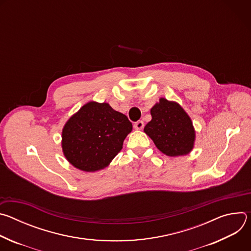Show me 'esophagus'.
I'll return each instance as SVG.
<instances>
[{"label":"esophagus","mask_w":251,"mask_h":251,"mask_svg":"<svg viewBox=\"0 0 251 251\" xmlns=\"http://www.w3.org/2000/svg\"><path fill=\"white\" fill-rule=\"evenodd\" d=\"M143 127H144V122L141 121V120L134 123V128L137 129V130H141V129H143Z\"/></svg>","instance_id":"1"}]
</instances>
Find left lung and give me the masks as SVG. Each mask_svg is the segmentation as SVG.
<instances>
[{"label": "left lung", "mask_w": 251, "mask_h": 251, "mask_svg": "<svg viewBox=\"0 0 251 251\" xmlns=\"http://www.w3.org/2000/svg\"><path fill=\"white\" fill-rule=\"evenodd\" d=\"M151 115L152 120L144 132L162 153L177 157L193 150L196 132L190 116L180 104L161 98L151 108Z\"/></svg>", "instance_id": "8db88e82"}]
</instances>
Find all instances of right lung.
I'll return each instance as SVG.
<instances>
[{
	"mask_svg": "<svg viewBox=\"0 0 251 251\" xmlns=\"http://www.w3.org/2000/svg\"><path fill=\"white\" fill-rule=\"evenodd\" d=\"M132 128L127 116L115 111L108 103L88 102L62 129L63 154L76 169L102 170L121 151Z\"/></svg>",
	"mask_w": 251,
	"mask_h": 251,
	"instance_id": "add662e5",
	"label": "right lung"
}]
</instances>
